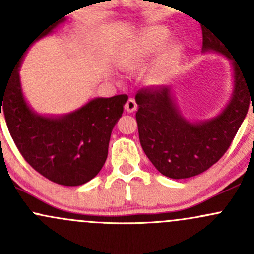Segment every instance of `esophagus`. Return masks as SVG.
<instances>
[{
  "label": "esophagus",
  "mask_w": 254,
  "mask_h": 254,
  "mask_svg": "<svg viewBox=\"0 0 254 254\" xmlns=\"http://www.w3.org/2000/svg\"><path fill=\"white\" fill-rule=\"evenodd\" d=\"M136 109H137V104L136 102H135V99L134 98L127 99V102L125 103V111L127 113H134Z\"/></svg>",
  "instance_id": "esophagus-1"
}]
</instances>
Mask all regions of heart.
<instances>
[{
	"label": "heart",
	"mask_w": 254,
	"mask_h": 254,
	"mask_svg": "<svg viewBox=\"0 0 254 254\" xmlns=\"http://www.w3.org/2000/svg\"><path fill=\"white\" fill-rule=\"evenodd\" d=\"M167 39V30L163 28H152L137 35L134 45L123 56L122 64L127 68H134L142 66L151 56L157 54L162 49L163 43ZM178 54V47L175 45L170 55L155 66L148 76V82L152 86L167 84L175 72V60Z\"/></svg>",
	"instance_id": "obj_1"
}]
</instances>
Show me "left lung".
<instances>
[{"instance_id":"1","label":"left lung","mask_w":254,"mask_h":254,"mask_svg":"<svg viewBox=\"0 0 254 254\" xmlns=\"http://www.w3.org/2000/svg\"><path fill=\"white\" fill-rule=\"evenodd\" d=\"M203 29V53H216L231 61L234 86L229 103L210 119L190 122L176 102L171 87L142 89L135 97L136 122L143 152L156 170L173 179L205 172L224 156L247 115L254 88L231 51L210 29ZM254 84V73L251 75Z\"/></svg>"}]
</instances>
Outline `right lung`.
I'll use <instances>...</instances> for the list:
<instances>
[{
  "label": "right lung",
  "mask_w": 254,
  "mask_h": 254,
  "mask_svg": "<svg viewBox=\"0 0 254 254\" xmlns=\"http://www.w3.org/2000/svg\"><path fill=\"white\" fill-rule=\"evenodd\" d=\"M65 22L64 17L49 24L24 51L27 53L29 45L32 47ZM22 55L16 71L0 91V119L3 113L18 150L37 172L61 186L87 183L106 162L112 130L122 117L127 96L96 97L67 114H39L23 94L19 67L24 51Z\"/></svg>",
  "instance_id": "add662e5"
}]
</instances>
